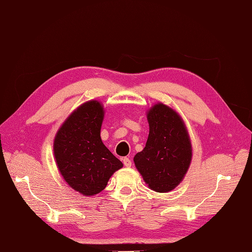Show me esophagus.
<instances>
[{"mask_svg":"<svg viewBox=\"0 0 252 252\" xmlns=\"http://www.w3.org/2000/svg\"><path fill=\"white\" fill-rule=\"evenodd\" d=\"M123 163H124L125 167H127V168H129V167L131 166V160L129 158H124V159H123Z\"/></svg>","mask_w":252,"mask_h":252,"instance_id":"1","label":"esophagus"}]
</instances>
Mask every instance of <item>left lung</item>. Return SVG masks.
Returning a JSON list of instances; mask_svg holds the SVG:
<instances>
[{
    "label": "left lung",
    "mask_w": 252,
    "mask_h": 252,
    "mask_svg": "<svg viewBox=\"0 0 252 252\" xmlns=\"http://www.w3.org/2000/svg\"><path fill=\"white\" fill-rule=\"evenodd\" d=\"M149 137L133 163L148 187L158 193L176 189L192 160V143L184 121L176 110L158 102L147 111Z\"/></svg>",
    "instance_id": "obj_1"
}]
</instances>
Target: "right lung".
Masks as SVG:
<instances>
[{
	"label": "right lung",
	"mask_w": 252,
	"mask_h": 252,
	"mask_svg": "<svg viewBox=\"0 0 252 252\" xmlns=\"http://www.w3.org/2000/svg\"><path fill=\"white\" fill-rule=\"evenodd\" d=\"M103 117V104L89 100L66 117L54 139V156L61 176L85 196L101 192L123 167L100 137Z\"/></svg>",
	"instance_id": "obj_1"
}]
</instances>
